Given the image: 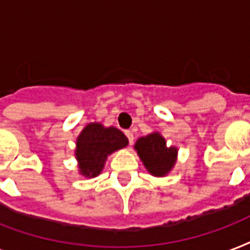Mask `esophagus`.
<instances>
[{"instance_id":"1","label":"esophagus","mask_w":250,"mask_h":250,"mask_svg":"<svg viewBox=\"0 0 250 250\" xmlns=\"http://www.w3.org/2000/svg\"><path fill=\"white\" fill-rule=\"evenodd\" d=\"M125 136H127V139H128L129 144H132V143H133V139H135V136H133V132H132V131H125Z\"/></svg>"}]
</instances>
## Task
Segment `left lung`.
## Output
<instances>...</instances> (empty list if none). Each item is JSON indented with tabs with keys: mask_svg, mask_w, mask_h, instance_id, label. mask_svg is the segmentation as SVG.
<instances>
[{
	"mask_svg": "<svg viewBox=\"0 0 250 250\" xmlns=\"http://www.w3.org/2000/svg\"><path fill=\"white\" fill-rule=\"evenodd\" d=\"M135 150L146 171L156 178L170 174L178 160V148L167 146L166 139L158 131L137 139Z\"/></svg>",
	"mask_w": 250,
	"mask_h": 250,
	"instance_id": "left-lung-1",
	"label": "left lung"
}]
</instances>
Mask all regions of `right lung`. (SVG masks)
Instances as JSON below:
<instances>
[{
	"mask_svg": "<svg viewBox=\"0 0 250 250\" xmlns=\"http://www.w3.org/2000/svg\"><path fill=\"white\" fill-rule=\"evenodd\" d=\"M128 145V139L121 129L102 123L86 125L76 139L75 158L78 170L84 178H96L105 167L110 154Z\"/></svg>",
	"mask_w": 250,
	"mask_h": 250,
	"instance_id": "add662e5",
	"label": "right lung"
}]
</instances>
